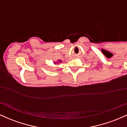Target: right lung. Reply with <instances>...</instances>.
<instances>
[{"mask_svg": "<svg viewBox=\"0 0 127 127\" xmlns=\"http://www.w3.org/2000/svg\"><path fill=\"white\" fill-rule=\"evenodd\" d=\"M58 62H62V61H60V60H59V61H58V62H56V63H55V62H54V64H58Z\"/></svg>", "mask_w": 127, "mask_h": 127, "instance_id": "1", "label": "right lung"}]
</instances>
